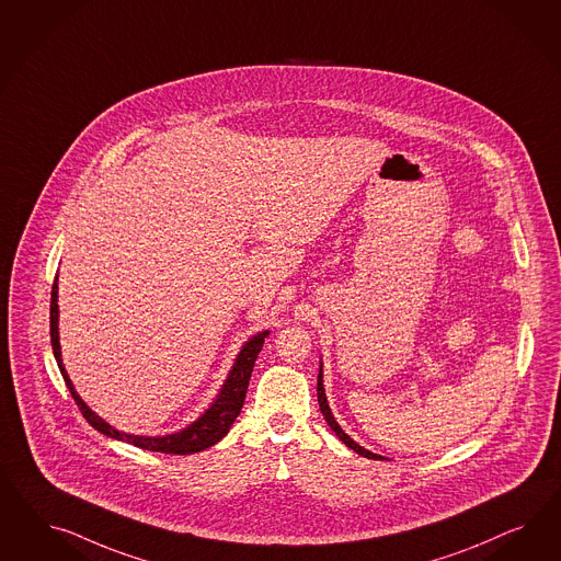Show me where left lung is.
<instances>
[{"label": "left lung", "mask_w": 561, "mask_h": 561, "mask_svg": "<svg viewBox=\"0 0 561 561\" xmlns=\"http://www.w3.org/2000/svg\"><path fill=\"white\" fill-rule=\"evenodd\" d=\"M317 394H319V405H321V413L324 415V420H327V424L331 425V430L340 436V440L345 444V446H350L354 453L357 455H362V457H366V459L380 460L382 457L380 455H374L370 450H366V448H362L357 442L352 440L343 430H341V425L335 422V417H333V413H331V409H329V403H327V394H324L323 387V364H321V370H319V380H317Z\"/></svg>", "instance_id": "obj_1"}]
</instances>
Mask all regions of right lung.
Returning <instances> with one entry per match:
<instances>
[{
	"label": "right lung",
	"instance_id": "add662e5",
	"mask_svg": "<svg viewBox=\"0 0 561 561\" xmlns=\"http://www.w3.org/2000/svg\"><path fill=\"white\" fill-rule=\"evenodd\" d=\"M59 306H57V277L53 282L51 288V345L53 356L57 359V366L61 370V376L68 385L69 392L76 401V405L82 411L85 422L92 425L94 430H99L104 436L115 438V440L129 442L137 448L144 450H152V453H164V455H193V453H202L205 448L214 446L216 442H220L230 425L234 424V420L240 413V409L244 405V397H247V389H249V380H251V373L255 366L256 356L265 343V337L270 335V331L256 333L255 337L247 341L237 356V362L232 366V370L228 374L226 382L221 385L220 394L218 399L205 409L204 415L199 420H195L193 424L183 427L181 432L174 434H167V436H134V434H125L115 430L113 425L106 424L102 417H99L92 409L85 405L82 397L76 392L71 380H69L64 359H61V345H59Z\"/></svg>",
	"mask_w": 561,
	"mask_h": 561
}]
</instances>
